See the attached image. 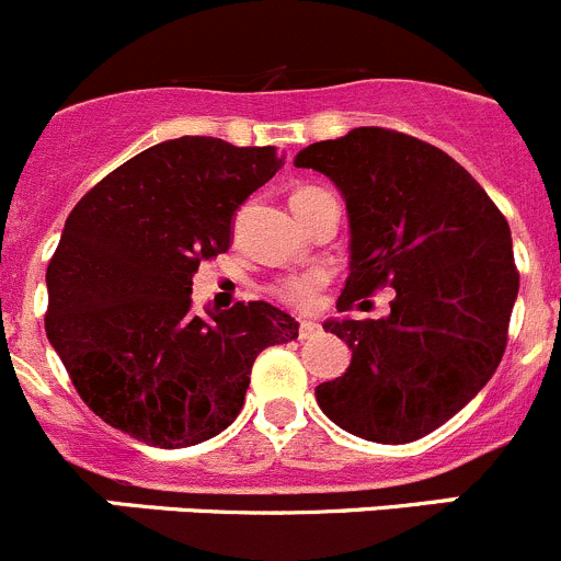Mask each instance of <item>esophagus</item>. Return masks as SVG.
Here are the masks:
<instances>
[{"instance_id":"esophagus-1","label":"esophagus","mask_w":561,"mask_h":561,"mask_svg":"<svg viewBox=\"0 0 561 561\" xmlns=\"http://www.w3.org/2000/svg\"><path fill=\"white\" fill-rule=\"evenodd\" d=\"M318 329H321V327H318L316 321H301V323H298V337H301V340L316 337Z\"/></svg>"}]
</instances>
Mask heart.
I'll use <instances>...</instances> for the list:
<instances>
[{
    "label": "heart",
    "mask_w": 561,
    "mask_h": 561,
    "mask_svg": "<svg viewBox=\"0 0 561 561\" xmlns=\"http://www.w3.org/2000/svg\"><path fill=\"white\" fill-rule=\"evenodd\" d=\"M316 193H323V191H318V187H305V191H296L293 193V202H298V198H307V196H316ZM323 282H327V274H321V271H310V274L287 276V279L276 282L274 293L282 298V301H285V305L298 307V310H307V307L316 305V298H318V293H321Z\"/></svg>",
    "instance_id": "1"
}]
</instances>
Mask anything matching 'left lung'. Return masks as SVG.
Masks as SVG:
<instances>
[{
	"instance_id": "obj_1",
	"label": "left lung",
	"mask_w": 561,
	"mask_h": 561,
	"mask_svg": "<svg viewBox=\"0 0 561 561\" xmlns=\"http://www.w3.org/2000/svg\"><path fill=\"white\" fill-rule=\"evenodd\" d=\"M296 165L327 174L348 207L352 274L337 310L396 290L387 318L323 323L354 357L316 387L318 407L374 443L426 437L490 381L506 352L520 287L510 224L454 157L396 129L321 140L298 151Z\"/></svg>"
}]
</instances>
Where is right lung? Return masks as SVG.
Masks as SVG:
<instances>
[{"instance_id":"right-lung-1","label":"right lung","mask_w":561,"mask_h":561,"mask_svg":"<svg viewBox=\"0 0 561 561\" xmlns=\"http://www.w3.org/2000/svg\"><path fill=\"white\" fill-rule=\"evenodd\" d=\"M282 160L185 135L140 151L77 202L46 268V337L80 399L129 437L185 448L238 417L256 354L298 337L268 301L196 316L198 263Z\"/></svg>"}]
</instances>
